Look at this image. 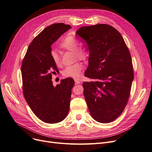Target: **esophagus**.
<instances>
[{"mask_svg":"<svg viewBox=\"0 0 152 152\" xmlns=\"http://www.w3.org/2000/svg\"><path fill=\"white\" fill-rule=\"evenodd\" d=\"M75 84H80L81 83L80 80H75Z\"/></svg>","mask_w":152,"mask_h":152,"instance_id":"esophagus-1","label":"esophagus"}]
</instances>
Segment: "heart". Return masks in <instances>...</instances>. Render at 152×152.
Segmentation results:
<instances>
[{
  "mask_svg": "<svg viewBox=\"0 0 152 152\" xmlns=\"http://www.w3.org/2000/svg\"><path fill=\"white\" fill-rule=\"evenodd\" d=\"M79 47V42L78 40L72 35H68L61 42L60 44V47L62 49L75 52L76 57L81 60H86L87 58V53L86 50L80 49H78ZM51 58L53 64L57 66H62V60L58 53L56 50H52L50 52ZM83 69V66L81 64L77 63L74 65L68 66L62 72V75L64 77H69L75 78H80L81 71Z\"/></svg>",
  "mask_w": 152,
  "mask_h": 152,
  "instance_id": "b5f03b06",
  "label": "heart"
}]
</instances>
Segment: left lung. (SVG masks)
<instances>
[{
    "label": "left lung",
    "mask_w": 152,
    "mask_h": 152,
    "mask_svg": "<svg viewBox=\"0 0 152 152\" xmlns=\"http://www.w3.org/2000/svg\"><path fill=\"white\" fill-rule=\"evenodd\" d=\"M76 34L90 51L85 76L94 81L83 83L90 113L96 122H112L124 110L134 77L129 48L118 30L107 24L83 26Z\"/></svg>",
    "instance_id": "obj_1"
}]
</instances>
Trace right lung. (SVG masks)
Instances as JSON below:
<instances>
[{
    "label": "right lung",
    "instance_id": "right-lung-1",
    "mask_svg": "<svg viewBox=\"0 0 152 152\" xmlns=\"http://www.w3.org/2000/svg\"><path fill=\"white\" fill-rule=\"evenodd\" d=\"M71 26L64 23L48 26L34 39L23 58L21 73L23 94L32 111L47 124L64 120L69 112L72 78L62 79L53 87L52 74L58 70L50 56L51 45Z\"/></svg>",
    "mask_w": 152,
    "mask_h": 152
}]
</instances>
